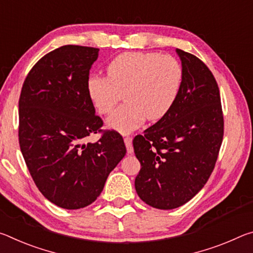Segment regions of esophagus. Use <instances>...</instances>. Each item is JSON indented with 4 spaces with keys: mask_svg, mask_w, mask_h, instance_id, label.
<instances>
[{
    "mask_svg": "<svg viewBox=\"0 0 253 253\" xmlns=\"http://www.w3.org/2000/svg\"><path fill=\"white\" fill-rule=\"evenodd\" d=\"M124 142H125L126 148H127V153L128 154H132L134 153V148H132V138L130 136H126L124 138Z\"/></svg>",
    "mask_w": 253,
    "mask_h": 253,
    "instance_id": "esophagus-1",
    "label": "esophagus"
}]
</instances>
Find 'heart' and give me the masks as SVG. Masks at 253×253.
Masks as SVG:
<instances>
[{
    "mask_svg": "<svg viewBox=\"0 0 253 253\" xmlns=\"http://www.w3.org/2000/svg\"><path fill=\"white\" fill-rule=\"evenodd\" d=\"M108 76L91 75L87 80L89 98L98 113H111L121 91L126 102L114 111L108 124L121 132H129L145 118L157 121L174 106L183 84V68L169 54L125 52L107 67Z\"/></svg>",
    "mask_w": 253,
    "mask_h": 253,
    "instance_id": "heart-1",
    "label": "heart"
}]
</instances>
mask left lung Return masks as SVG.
<instances>
[{
	"label": "left lung",
	"instance_id": "left-lung-1",
	"mask_svg": "<svg viewBox=\"0 0 253 253\" xmlns=\"http://www.w3.org/2000/svg\"><path fill=\"white\" fill-rule=\"evenodd\" d=\"M183 68L181 91L164 117L132 140L140 163L135 178L145 203L172 210L188 202L212 174L223 139L220 90L207 65L176 49Z\"/></svg>",
	"mask_w": 253,
	"mask_h": 253
}]
</instances>
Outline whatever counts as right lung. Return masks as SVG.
<instances>
[{"label":"right lung","mask_w":253,"mask_h":253,"mask_svg":"<svg viewBox=\"0 0 253 253\" xmlns=\"http://www.w3.org/2000/svg\"><path fill=\"white\" fill-rule=\"evenodd\" d=\"M99 49L68 44L43 55L25 78L19 99V144L37 187L58 207H87L126 155L122 135L102 130L87 91ZM100 132L96 143L84 142Z\"/></svg>","instance_id":"add662e5"}]
</instances>
